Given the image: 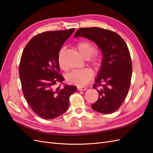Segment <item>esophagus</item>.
<instances>
[{"label":"esophagus","instance_id":"1","mask_svg":"<svg viewBox=\"0 0 153 153\" xmlns=\"http://www.w3.org/2000/svg\"><path fill=\"white\" fill-rule=\"evenodd\" d=\"M77 89L79 91H85L87 89L85 87H81V86H78L77 87Z\"/></svg>","mask_w":153,"mask_h":153}]
</instances>
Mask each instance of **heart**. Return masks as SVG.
Returning a JSON list of instances; mask_svg holds the SVG:
<instances>
[{"label":"heart","mask_w":153,"mask_h":153,"mask_svg":"<svg viewBox=\"0 0 153 153\" xmlns=\"http://www.w3.org/2000/svg\"><path fill=\"white\" fill-rule=\"evenodd\" d=\"M76 49L81 55L89 61L94 68H98L101 64L100 58L94 55L96 52V48L92 43L87 41H81L76 45ZM65 53V48L62 47L57 54V62L59 67L63 70H67V67L63 62V57ZM93 77V72L89 68H85L79 70H73L67 75V80L70 84L77 86H84L87 85Z\"/></svg>","instance_id":"1"}]
</instances>
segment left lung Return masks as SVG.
Masks as SVG:
<instances>
[{"mask_svg":"<svg viewBox=\"0 0 153 153\" xmlns=\"http://www.w3.org/2000/svg\"><path fill=\"white\" fill-rule=\"evenodd\" d=\"M79 36L93 41L103 55L92 87L99 98L92 108L100 113H113L123 103L131 84L132 62L128 46L116 32L100 27L80 28L75 34V38Z\"/></svg>","mask_w":153,"mask_h":153,"instance_id":"obj_1","label":"left lung"}]
</instances>
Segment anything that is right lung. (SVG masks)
Here are the masks:
<instances>
[{
	"mask_svg": "<svg viewBox=\"0 0 153 153\" xmlns=\"http://www.w3.org/2000/svg\"><path fill=\"white\" fill-rule=\"evenodd\" d=\"M75 29L44 32L27 44L19 65L22 89L27 103L40 117L53 119L64 114L76 87L61 84L57 54ZM57 84L59 86L55 88Z\"/></svg>",
	"mask_w": 153,
	"mask_h": 153,
	"instance_id": "obj_1",
	"label": "right lung"
}]
</instances>
